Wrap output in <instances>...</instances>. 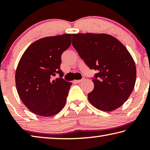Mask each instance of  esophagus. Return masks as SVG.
I'll list each match as a JSON object with an SVG mask.
<instances>
[{
  "instance_id": "obj_1",
  "label": "esophagus",
  "mask_w": 150,
  "mask_h": 150,
  "mask_svg": "<svg viewBox=\"0 0 150 150\" xmlns=\"http://www.w3.org/2000/svg\"><path fill=\"white\" fill-rule=\"evenodd\" d=\"M85 80V78H83V79H80V80H75V81L76 83H81V82H82V81H84Z\"/></svg>"
}]
</instances>
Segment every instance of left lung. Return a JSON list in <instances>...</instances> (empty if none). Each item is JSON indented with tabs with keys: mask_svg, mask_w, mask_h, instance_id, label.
<instances>
[{
	"mask_svg": "<svg viewBox=\"0 0 150 150\" xmlns=\"http://www.w3.org/2000/svg\"><path fill=\"white\" fill-rule=\"evenodd\" d=\"M72 44L91 69L94 89L88 94L91 105L98 110H115L128 100L134 88L136 68L126 47L106 34H75Z\"/></svg>",
	"mask_w": 150,
	"mask_h": 150,
	"instance_id": "obj_1",
	"label": "left lung"
}]
</instances>
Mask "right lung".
Listing matches in <instances>:
<instances>
[{
	"label": "right lung",
	"instance_id": "1",
	"mask_svg": "<svg viewBox=\"0 0 150 150\" xmlns=\"http://www.w3.org/2000/svg\"><path fill=\"white\" fill-rule=\"evenodd\" d=\"M71 34L41 38L22 55L15 75L16 89L25 106L35 115H57L66 103L71 83L63 78L62 55L70 46ZM56 74L60 78L52 81Z\"/></svg>",
	"mask_w": 150,
	"mask_h": 150
}]
</instances>
